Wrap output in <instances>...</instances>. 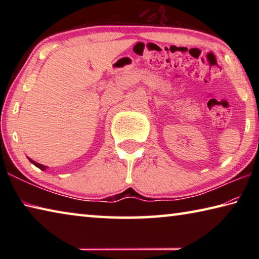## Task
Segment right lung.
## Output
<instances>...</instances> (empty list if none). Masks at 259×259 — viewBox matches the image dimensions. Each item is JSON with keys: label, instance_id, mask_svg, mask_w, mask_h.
Instances as JSON below:
<instances>
[{"label": "right lung", "instance_id": "add662e5", "mask_svg": "<svg viewBox=\"0 0 259 259\" xmlns=\"http://www.w3.org/2000/svg\"><path fill=\"white\" fill-rule=\"evenodd\" d=\"M28 160L30 161V162H32V163L35 165V166H37V168H40L41 170H43V171H45V170L48 168V166L47 165H43V164H40V163H37V162H35V161H33L32 159H29V157H28Z\"/></svg>", "mask_w": 259, "mask_h": 259}]
</instances>
